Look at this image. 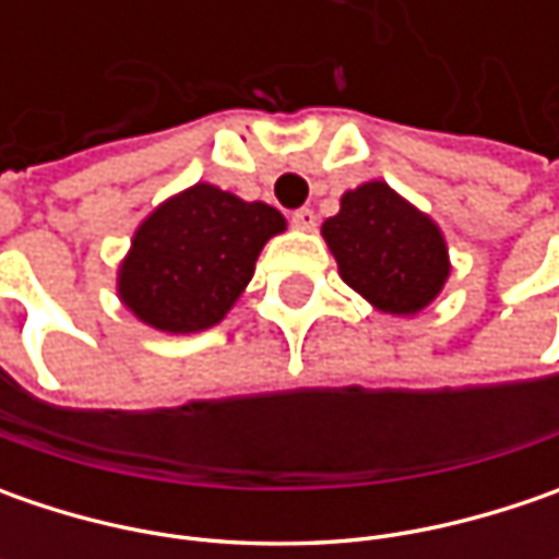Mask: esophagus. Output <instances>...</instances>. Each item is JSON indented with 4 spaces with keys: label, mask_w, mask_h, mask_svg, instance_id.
Masks as SVG:
<instances>
[{
    "label": "esophagus",
    "mask_w": 559,
    "mask_h": 559,
    "mask_svg": "<svg viewBox=\"0 0 559 559\" xmlns=\"http://www.w3.org/2000/svg\"><path fill=\"white\" fill-rule=\"evenodd\" d=\"M292 226L308 233V229H313V226H317V214H313L311 207H298V211H292Z\"/></svg>",
    "instance_id": "esophagus-1"
}]
</instances>
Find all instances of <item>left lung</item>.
<instances>
[{
	"mask_svg": "<svg viewBox=\"0 0 559 559\" xmlns=\"http://www.w3.org/2000/svg\"><path fill=\"white\" fill-rule=\"evenodd\" d=\"M320 233L338 276L376 311L414 317L439 298L451 276L441 226L382 180L348 189Z\"/></svg>",
	"mask_w": 559,
	"mask_h": 559,
	"instance_id": "8db88e82",
	"label": "left lung"
}]
</instances>
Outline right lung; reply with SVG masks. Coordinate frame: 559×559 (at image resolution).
<instances>
[{
  "instance_id": "add662e5",
  "label": "right lung",
  "mask_w": 559,
  "mask_h": 559,
  "mask_svg": "<svg viewBox=\"0 0 559 559\" xmlns=\"http://www.w3.org/2000/svg\"><path fill=\"white\" fill-rule=\"evenodd\" d=\"M286 229L264 202L195 183L162 202L133 233L118 298L140 323L170 335L211 330L254 276L261 248Z\"/></svg>"
}]
</instances>
